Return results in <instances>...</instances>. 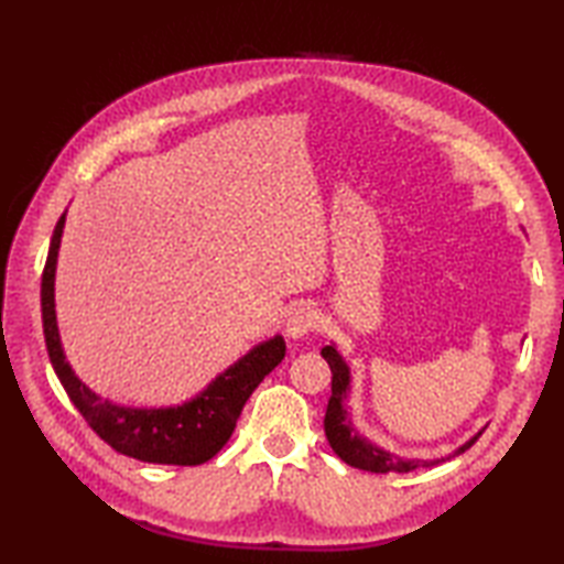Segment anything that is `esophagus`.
I'll use <instances>...</instances> for the list:
<instances>
[{"label":"esophagus","instance_id":"esophagus-1","mask_svg":"<svg viewBox=\"0 0 564 564\" xmlns=\"http://www.w3.org/2000/svg\"><path fill=\"white\" fill-rule=\"evenodd\" d=\"M319 325V317L313 307H297L291 317L285 319V332L291 339H303L310 332H315Z\"/></svg>","mask_w":564,"mask_h":564}]
</instances>
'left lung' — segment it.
Segmentation results:
<instances>
[{
    "instance_id": "left-lung-1",
    "label": "left lung",
    "mask_w": 564,
    "mask_h": 564,
    "mask_svg": "<svg viewBox=\"0 0 564 564\" xmlns=\"http://www.w3.org/2000/svg\"><path fill=\"white\" fill-rule=\"evenodd\" d=\"M322 358H325L332 368V398L325 414V434L332 451L337 453L346 465L358 467V470H368V473H410V470H416V467L438 463V460L429 463V460L398 458V455H390L388 451L373 446V443L358 434L349 412H346L344 406V400L349 398V382H351L349 366L344 364L341 354L334 349V346H325V349H322ZM477 438H480V434L463 443L455 453L467 451Z\"/></svg>"
}]
</instances>
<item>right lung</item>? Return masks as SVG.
<instances>
[{"label":"right lung","mask_w":564,"mask_h":564,"mask_svg":"<svg viewBox=\"0 0 564 564\" xmlns=\"http://www.w3.org/2000/svg\"><path fill=\"white\" fill-rule=\"evenodd\" d=\"M63 227L65 213L59 215L51 249H47L41 279V310L47 356H51V364L72 404L77 406L84 422L97 431L99 438L128 458L160 465H200L210 460L230 441L249 394L283 361V337H273L254 346L235 366L215 378L206 390L184 404L138 410V406H118L101 400L75 376L65 358L63 344H59L55 319V267Z\"/></svg>","instance_id":"obj_1"}]
</instances>
